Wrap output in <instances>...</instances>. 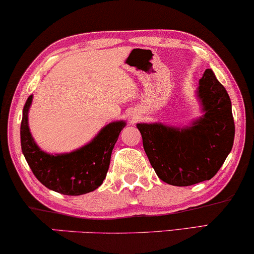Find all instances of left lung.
Instances as JSON below:
<instances>
[{"label": "left lung", "instance_id": "1", "mask_svg": "<svg viewBox=\"0 0 254 254\" xmlns=\"http://www.w3.org/2000/svg\"><path fill=\"white\" fill-rule=\"evenodd\" d=\"M196 92L204 114L190 127L136 125L156 175L173 186H190L213 178L234 144L230 97L211 69H206Z\"/></svg>", "mask_w": 254, "mask_h": 254}]
</instances>
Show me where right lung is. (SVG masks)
<instances>
[{
	"label": "right lung",
	"mask_w": 254,
	"mask_h": 254,
	"mask_svg": "<svg viewBox=\"0 0 254 254\" xmlns=\"http://www.w3.org/2000/svg\"><path fill=\"white\" fill-rule=\"evenodd\" d=\"M32 95L23 109L20 125V144L27 164L39 182L64 195H82L102 185L109 171L111 154L125 121L106 125L97 136L84 147L69 154L51 155L41 150L30 133L27 114Z\"/></svg>",
	"instance_id": "obj_1"
}]
</instances>
